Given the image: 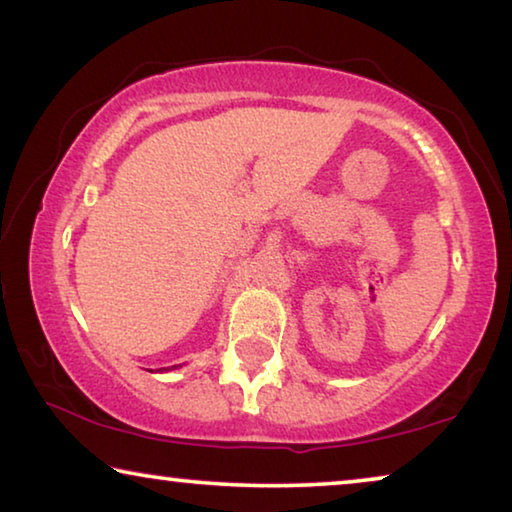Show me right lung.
Returning <instances> with one entry per match:
<instances>
[{
	"mask_svg": "<svg viewBox=\"0 0 512 512\" xmlns=\"http://www.w3.org/2000/svg\"><path fill=\"white\" fill-rule=\"evenodd\" d=\"M173 368H176V366H173Z\"/></svg>",
	"mask_w": 512,
	"mask_h": 512,
	"instance_id": "obj_1",
	"label": "right lung"
}]
</instances>
